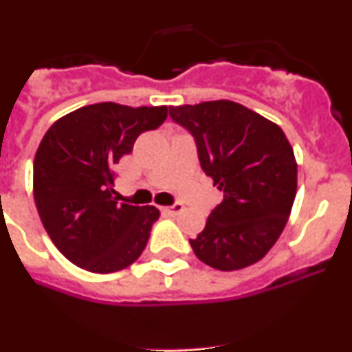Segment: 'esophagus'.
I'll return each mask as SVG.
<instances>
[{"label": "esophagus", "instance_id": "1", "mask_svg": "<svg viewBox=\"0 0 352 352\" xmlns=\"http://www.w3.org/2000/svg\"><path fill=\"white\" fill-rule=\"evenodd\" d=\"M182 210H183V204L182 203H174V204H170V206L164 208V211H167V213H170V214L179 213V211H182Z\"/></svg>", "mask_w": 352, "mask_h": 352}]
</instances>
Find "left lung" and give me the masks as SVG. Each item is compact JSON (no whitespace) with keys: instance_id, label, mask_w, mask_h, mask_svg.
<instances>
[{"instance_id":"left-lung-1","label":"left lung","mask_w":352,"mask_h":352,"mask_svg":"<svg viewBox=\"0 0 352 352\" xmlns=\"http://www.w3.org/2000/svg\"><path fill=\"white\" fill-rule=\"evenodd\" d=\"M190 132L201 167L223 192L222 203L190 247L220 272L247 268L268 254L296 197L298 166L282 129L231 100L169 107Z\"/></svg>"}]
</instances>
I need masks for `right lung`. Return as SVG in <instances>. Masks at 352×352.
Masks as SVG:
<instances>
[{"instance_id":"1","label":"right lung","mask_w":352,"mask_h":352,"mask_svg":"<svg viewBox=\"0 0 352 352\" xmlns=\"http://www.w3.org/2000/svg\"><path fill=\"white\" fill-rule=\"evenodd\" d=\"M166 118V105L102 102L67 114L43 135L33 164L35 204L52 243L70 263L113 273L139 259L160 211L120 203L114 166Z\"/></svg>"}]
</instances>
